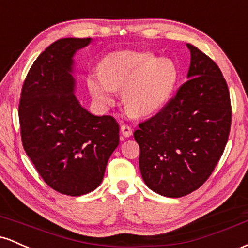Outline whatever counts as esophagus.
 I'll list each match as a JSON object with an SVG mask.
<instances>
[{"mask_svg":"<svg viewBox=\"0 0 248 248\" xmlns=\"http://www.w3.org/2000/svg\"><path fill=\"white\" fill-rule=\"evenodd\" d=\"M120 132L124 138H129V136L133 134V129L129 126H127V124H122L120 128Z\"/></svg>","mask_w":248,"mask_h":248,"instance_id":"esophagus-1","label":"esophagus"}]
</instances>
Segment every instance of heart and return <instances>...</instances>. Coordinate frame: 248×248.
<instances>
[{
	"label": "heart",
	"mask_w": 248,
	"mask_h": 248,
	"mask_svg": "<svg viewBox=\"0 0 248 248\" xmlns=\"http://www.w3.org/2000/svg\"><path fill=\"white\" fill-rule=\"evenodd\" d=\"M178 78L172 61L156 58L150 52L124 51L109 55L101 64V73L88 79L93 96L110 105L114 91L124 90L127 109L136 115H149L166 105Z\"/></svg>",
	"instance_id": "b5f03b06"
}]
</instances>
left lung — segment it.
Segmentation results:
<instances>
[{
  "mask_svg": "<svg viewBox=\"0 0 248 248\" xmlns=\"http://www.w3.org/2000/svg\"><path fill=\"white\" fill-rule=\"evenodd\" d=\"M186 46L191 55L189 80L134 132L144 183L170 198L189 195L205 183L223 155L231 128V101L223 73L205 53Z\"/></svg>",
  "mask_w": 248,
  "mask_h": 248,
  "instance_id": "8db88e82",
  "label": "left lung"
}]
</instances>
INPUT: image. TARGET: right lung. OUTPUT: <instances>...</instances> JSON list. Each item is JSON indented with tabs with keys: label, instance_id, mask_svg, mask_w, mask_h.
<instances>
[{
	"label": "right lung",
	"instance_id": "obj_1",
	"mask_svg": "<svg viewBox=\"0 0 248 248\" xmlns=\"http://www.w3.org/2000/svg\"><path fill=\"white\" fill-rule=\"evenodd\" d=\"M92 38H62L32 64L22 87L18 116L24 150L47 186L69 196L96 189L119 146V124L91 114L76 98V52Z\"/></svg>",
	"mask_w": 248,
	"mask_h": 248
}]
</instances>
